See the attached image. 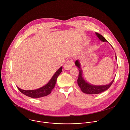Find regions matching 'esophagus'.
<instances>
[{
	"instance_id": "esophagus-1",
	"label": "esophagus",
	"mask_w": 130,
	"mask_h": 130,
	"mask_svg": "<svg viewBox=\"0 0 130 130\" xmlns=\"http://www.w3.org/2000/svg\"><path fill=\"white\" fill-rule=\"evenodd\" d=\"M74 64V63L73 60H72L71 59L69 60L65 63V64L63 66L64 69L65 70H70L73 67Z\"/></svg>"
}]
</instances>
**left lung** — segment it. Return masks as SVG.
<instances>
[{
	"mask_svg": "<svg viewBox=\"0 0 130 130\" xmlns=\"http://www.w3.org/2000/svg\"><path fill=\"white\" fill-rule=\"evenodd\" d=\"M96 36L99 38V39L102 41V42H108V41L106 40V39L102 36L101 35L99 34V33H95ZM116 59H117L116 55L115 56ZM75 65L77 68H78L79 70V75H78V78L77 79V84L78 86L81 89L82 91L86 94H97L102 93L103 92H105V91L107 90L110 86L113 84L114 78L112 80V81L108 85H94L89 83L87 82L83 77V71L81 68V64L79 60H77L75 63Z\"/></svg>",
	"mask_w": 130,
	"mask_h": 130,
	"instance_id": "left-lung-1",
	"label": "left lung"
}]
</instances>
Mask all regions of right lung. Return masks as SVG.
I'll return each mask as SVG.
<instances>
[{
  "label": "right lung",
  "instance_id": "add662e5",
  "mask_svg": "<svg viewBox=\"0 0 130 130\" xmlns=\"http://www.w3.org/2000/svg\"><path fill=\"white\" fill-rule=\"evenodd\" d=\"M62 70V67H61L53 75L52 77L51 78L50 81L44 86L33 90H24L19 87H17L18 89L24 95L28 97L33 98H38L46 96L50 94L52 90L56 84L57 78L59 74L61 73Z\"/></svg>",
  "mask_w": 130,
  "mask_h": 130
}]
</instances>
